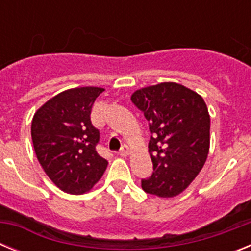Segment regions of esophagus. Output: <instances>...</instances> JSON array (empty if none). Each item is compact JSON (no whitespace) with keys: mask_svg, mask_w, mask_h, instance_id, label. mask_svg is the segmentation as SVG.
Segmentation results:
<instances>
[{"mask_svg":"<svg viewBox=\"0 0 251 251\" xmlns=\"http://www.w3.org/2000/svg\"><path fill=\"white\" fill-rule=\"evenodd\" d=\"M129 153H130L129 147H128V146H126V145H124L123 147L121 148V151H119V154H121L122 157H127V156H129Z\"/></svg>","mask_w":251,"mask_h":251,"instance_id":"obj_1","label":"esophagus"}]
</instances>
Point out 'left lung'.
<instances>
[{"mask_svg":"<svg viewBox=\"0 0 251 251\" xmlns=\"http://www.w3.org/2000/svg\"><path fill=\"white\" fill-rule=\"evenodd\" d=\"M150 122L153 174L143 191L163 199L182 194L200 174L210 150V114L200 94L174 81L136 90L130 97Z\"/></svg>","mask_w":251,"mask_h":251,"instance_id":"obj_1","label":"left lung"}]
</instances>
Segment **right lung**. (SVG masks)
I'll use <instances>...</instances> for the list:
<instances>
[{
    "label": "right lung",
    "mask_w": 251,
    "mask_h": 251,
    "mask_svg": "<svg viewBox=\"0 0 251 251\" xmlns=\"http://www.w3.org/2000/svg\"><path fill=\"white\" fill-rule=\"evenodd\" d=\"M103 92L98 86L64 90L40 106L31 122L37 161L66 194L90 191L108 166L95 150L99 130L90 121L93 104Z\"/></svg>",
    "instance_id": "right-lung-1"
}]
</instances>
